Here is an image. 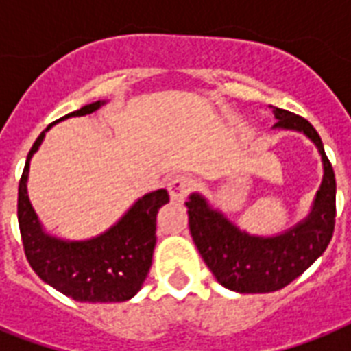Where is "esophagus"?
<instances>
[{
	"label": "esophagus",
	"mask_w": 351,
	"mask_h": 351,
	"mask_svg": "<svg viewBox=\"0 0 351 351\" xmlns=\"http://www.w3.org/2000/svg\"><path fill=\"white\" fill-rule=\"evenodd\" d=\"M193 187V182L187 178V176H175L173 180L167 184V191H169L171 200L175 202H184L186 197L189 195Z\"/></svg>",
	"instance_id": "34e87169"
}]
</instances>
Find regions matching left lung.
<instances>
[{"label":"left lung","instance_id":"1","mask_svg":"<svg viewBox=\"0 0 351 351\" xmlns=\"http://www.w3.org/2000/svg\"><path fill=\"white\" fill-rule=\"evenodd\" d=\"M273 129L304 134L322 160V182L306 219L282 233L262 237L233 224L200 193L187 198L189 231L206 266L224 288L237 293H269L302 275L330 244L335 226V175L319 132L293 112L271 107Z\"/></svg>","mask_w":351,"mask_h":351}]
</instances>
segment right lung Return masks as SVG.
<instances>
[{
  "instance_id": "obj_1",
  "label": "right lung",
  "mask_w": 351,
  "mask_h": 351,
  "mask_svg": "<svg viewBox=\"0 0 351 351\" xmlns=\"http://www.w3.org/2000/svg\"><path fill=\"white\" fill-rule=\"evenodd\" d=\"M106 104V100L87 104L54 123L90 114ZM52 125L36 138L19 180L18 222L27 261L43 282L78 302H123L132 299L142 288L153 262L156 215L169 202V195L165 189L143 195L109 230L93 239L69 240L49 233L30 204L27 182L30 160Z\"/></svg>"
}]
</instances>
